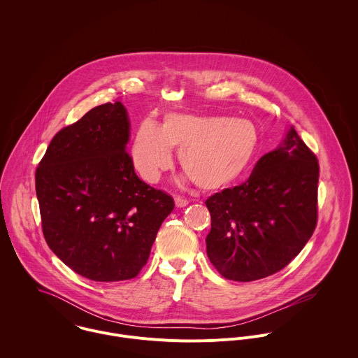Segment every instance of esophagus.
<instances>
[{
  "instance_id": "1",
  "label": "esophagus",
  "mask_w": 358,
  "mask_h": 358,
  "mask_svg": "<svg viewBox=\"0 0 358 358\" xmlns=\"http://www.w3.org/2000/svg\"><path fill=\"white\" fill-rule=\"evenodd\" d=\"M175 204H176L178 208H183V206L189 204V201L185 197H182V196H175Z\"/></svg>"
}]
</instances>
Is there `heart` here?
Here are the masks:
<instances>
[{"mask_svg":"<svg viewBox=\"0 0 358 358\" xmlns=\"http://www.w3.org/2000/svg\"><path fill=\"white\" fill-rule=\"evenodd\" d=\"M260 134L245 118L171 113L162 125L143 121L132 145V161L141 178L158 182L171 168V148L179 149L182 168L204 190H219L241 179L259 149Z\"/></svg>","mask_w":358,"mask_h":358,"instance_id":"b5f03b06","label":"heart"}]
</instances>
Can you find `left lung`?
Listing matches in <instances>:
<instances>
[{
    "instance_id": "8db88e82",
    "label": "left lung",
    "mask_w": 358,
    "mask_h": 358,
    "mask_svg": "<svg viewBox=\"0 0 358 358\" xmlns=\"http://www.w3.org/2000/svg\"><path fill=\"white\" fill-rule=\"evenodd\" d=\"M318 175L315 154L291 128L244 183L210 196L206 254L215 268L248 282L289 264L317 226Z\"/></svg>"
}]
</instances>
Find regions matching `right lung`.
Masks as SVG:
<instances>
[{
  "mask_svg": "<svg viewBox=\"0 0 358 358\" xmlns=\"http://www.w3.org/2000/svg\"><path fill=\"white\" fill-rule=\"evenodd\" d=\"M128 139L125 107L104 103L60 129L36 171L48 247L94 281L136 277L175 206L169 194L139 179Z\"/></svg>",
  "mask_w": 358,
  "mask_h": 358,
  "instance_id": "add662e5",
  "label": "right lung"
}]
</instances>
